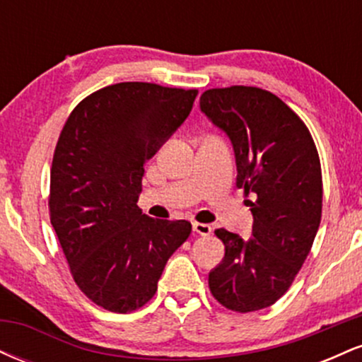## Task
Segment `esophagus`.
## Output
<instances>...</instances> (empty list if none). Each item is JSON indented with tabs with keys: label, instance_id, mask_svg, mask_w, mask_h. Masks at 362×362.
<instances>
[{
	"label": "esophagus",
	"instance_id": "esophagus-1",
	"mask_svg": "<svg viewBox=\"0 0 362 362\" xmlns=\"http://www.w3.org/2000/svg\"><path fill=\"white\" fill-rule=\"evenodd\" d=\"M192 230H194V233H197L201 236H207V235H211L213 228H211L209 224H204V223H194Z\"/></svg>",
	"mask_w": 362,
	"mask_h": 362
}]
</instances>
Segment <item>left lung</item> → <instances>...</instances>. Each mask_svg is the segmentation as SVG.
<instances>
[{
  "label": "left lung",
  "mask_w": 362,
  "mask_h": 362,
  "mask_svg": "<svg viewBox=\"0 0 362 362\" xmlns=\"http://www.w3.org/2000/svg\"><path fill=\"white\" fill-rule=\"evenodd\" d=\"M201 110L233 144L236 187L253 194L252 238L219 228L224 259L209 289L224 308L248 313L276 303L300 272L322 219V168L305 122L267 90L213 88Z\"/></svg>",
  "instance_id": "8db88e82"
}]
</instances>
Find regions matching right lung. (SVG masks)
Returning <instances> with one entry per match:
<instances>
[{
	"label": "right lung",
	"mask_w": 362,
	"mask_h": 362,
	"mask_svg": "<svg viewBox=\"0 0 362 362\" xmlns=\"http://www.w3.org/2000/svg\"><path fill=\"white\" fill-rule=\"evenodd\" d=\"M197 90L127 81L74 107L52 158L49 211L73 279L95 305L131 313L155 296L185 219L138 207L144 163L184 124Z\"/></svg>",
	"instance_id": "obj_1"
}]
</instances>
